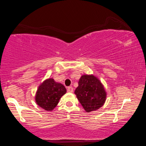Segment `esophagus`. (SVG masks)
<instances>
[{
    "mask_svg": "<svg viewBox=\"0 0 146 146\" xmlns=\"http://www.w3.org/2000/svg\"><path fill=\"white\" fill-rule=\"evenodd\" d=\"M67 91L68 93H72L73 91V88L72 87H68L67 89Z\"/></svg>",
    "mask_w": 146,
    "mask_h": 146,
    "instance_id": "1",
    "label": "esophagus"
}]
</instances>
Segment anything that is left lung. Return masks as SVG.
<instances>
[{"mask_svg":"<svg viewBox=\"0 0 146 146\" xmlns=\"http://www.w3.org/2000/svg\"><path fill=\"white\" fill-rule=\"evenodd\" d=\"M75 94L86 112L96 111L104 104L106 91L99 79L93 75H83Z\"/></svg>","mask_w":146,"mask_h":146,"instance_id":"8db88e82","label":"left lung"}]
</instances>
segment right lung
Masks as SVG:
<instances>
[{
	"instance_id": "right-lung-1",
	"label": "right lung",
	"mask_w": 146,
	"mask_h": 146,
	"mask_svg": "<svg viewBox=\"0 0 146 146\" xmlns=\"http://www.w3.org/2000/svg\"><path fill=\"white\" fill-rule=\"evenodd\" d=\"M66 89L52 78L46 79L38 86L35 95L36 104L46 111H52L66 94Z\"/></svg>"
}]
</instances>
